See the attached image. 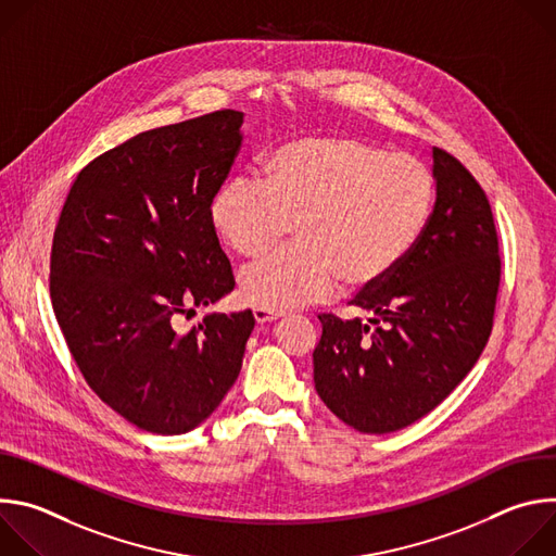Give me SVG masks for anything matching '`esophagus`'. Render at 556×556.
I'll use <instances>...</instances> for the list:
<instances>
[{"instance_id":"34e87169","label":"esophagus","mask_w":556,"mask_h":556,"mask_svg":"<svg viewBox=\"0 0 556 556\" xmlns=\"http://www.w3.org/2000/svg\"><path fill=\"white\" fill-rule=\"evenodd\" d=\"M253 316H255V321H257L260 326H264V324H273V321L281 319V314H277V312H268V309H260V307H255V309H253Z\"/></svg>"}]
</instances>
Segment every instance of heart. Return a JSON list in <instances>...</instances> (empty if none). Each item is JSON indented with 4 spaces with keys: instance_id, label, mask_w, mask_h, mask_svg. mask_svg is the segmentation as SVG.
<instances>
[{
    "instance_id": "b5f03b06",
    "label": "heart",
    "mask_w": 556,
    "mask_h": 556,
    "mask_svg": "<svg viewBox=\"0 0 556 556\" xmlns=\"http://www.w3.org/2000/svg\"><path fill=\"white\" fill-rule=\"evenodd\" d=\"M262 180L228 178L208 222L237 257L270 253L290 228L296 247L240 275L247 303L286 312L348 290H371L412 255L435 200L431 169L350 136H299L273 147Z\"/></svg>"
}]
</instances>
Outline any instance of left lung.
<instances>
[{"label": "left lung", "instance_id": "left-lung-1", "mask_svg": "<svg viewBox=\"0 0 556 556\" xmlns=\"http://www.w3.org/2000/svg\"><path fill=\"white\" fill-rule=\"evenodd\" d=\"M435 206L412 255L352 301L367 324L319 314L314 387L361 433H391L433 412L484 352L502 277L484 189L433 147Z\"/></svg>", "mask_w": 556, "mask_h": 556}]
</instances>
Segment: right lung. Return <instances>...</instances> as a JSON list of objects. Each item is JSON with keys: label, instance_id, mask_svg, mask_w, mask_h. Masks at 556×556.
<instances>
[{"label": "right lung", "instance_id": "add662e5", "mask_svg": "<svg viewBox=\"0 0 556 556\" xmlns=\"http://www.w3.org/2000/svg\"><path fill=\"white\" fill-rule=\"evenodd\" d=\"M244 114L142 131L81 169L61 208L50 296L67 350L99 399L149 433L204 422L240 376L251 309L180 314L235 288L208 202L242 147Z\"/></svg>", "mask_w": 556, "mask_h": 556}]
</instances>
